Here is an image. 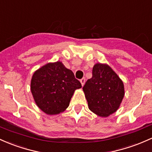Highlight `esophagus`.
<instances>
[{"mask_svg":"<svg viewBox=\"0 0 152 152\" xmlns=\"http://www.w3.org/2000/svg\"><path fill=\"white\" fill-rule=\"evenodd\" d=\"M80 81H81V85H82V86H84L85 84V78H82V79L80 80Z\"/></svg>","mask_w":152,"mask_h":152,"instance_id":"esophagus-1","label":"esophagus"}]
</instances>
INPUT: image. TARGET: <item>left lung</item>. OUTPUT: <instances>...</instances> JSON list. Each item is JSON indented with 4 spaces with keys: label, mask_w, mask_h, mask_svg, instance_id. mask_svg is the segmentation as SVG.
I'll use <instances>...</instances> for the list:
<instances>
[{
    "label": "left lung",
    "mask_w": 152,
    "mask_h": 152,
    "mask_svg": "<svg viewBox=\"0 0 152 152\" xmlns=\"http://www.w3.org/2000/svg\"><path fill=\"white\" fill-rule=\"evenodd\" d=\"M89 110L100 117H107L119 107L123 96V81L109 66L96 63L92 77L83 86Z\"/></svg>",
    "instance_id": "1"
}]
</instances>
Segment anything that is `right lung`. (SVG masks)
I'll return each mask as SVG.
<instances>
[{"label": "right lung", "mask_w": 152, "mask_h": 152, "mask_svg": "<svg viewBox=\"0 0 152 152\" xmlns=\"http://www.w3.org/2000/svg\"><path fill=\"white\" fill-rule=\"evenodd\" d=\"M81 87L61 62L48 63L33 74L31 91L37 105L48 115L59 114L69 105L74 91Z\"/></svg>", "instance_id": "obj_1"}]
</instances>
